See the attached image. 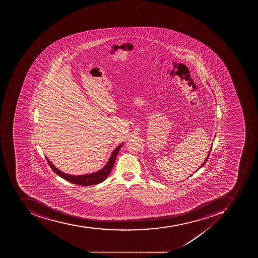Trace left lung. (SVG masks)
<instances>
[{"label": "left lung", "mask_w": 258, "mask_h": 258, "mask_svg": "<svg viewBox=\"0 0 258 258\" xmlns=\"http://www.w3.org/2000/svg\"><path fill=\"white\" fill-rule=\"evenodd\" d=\"M211 149H210L209 153H208V156H207V158H206L205 161H204V162L203 163V164H202L201 166L199 167V168H198L197 171L199 170V168H201L202 167L204 166V164H206V162H207V160H208V157H209L210 153H211ZM197 171H196V172H197Z\"/></svg>", "instance_id": "8db88e82"}]
</instances>
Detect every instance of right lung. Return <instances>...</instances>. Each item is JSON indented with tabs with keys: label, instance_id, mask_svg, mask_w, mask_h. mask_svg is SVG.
<instances>
[{
	"label": "right lung",
	"instance_id": "add662e5",
	"mask_svg": "<svg viewBox=\"0 0 258 258\" xmlns=\"http://www.w3.org/2000/svg\"><path fill=\"white\" fill-rule=\"evenodd\" d=\"M123 144H120L117 148L114 149V152H112L110 159L108 160L107 164L101 169V170L96 172V173H90V174L80 175V176H74V175H69L67 173H63L62 171L59 170L58 168H55L53 165L52 163L48 160L47 156H45L47 159V163L57 175L59 177L64 179L69 182L73 183L76 185H83V186H89V185H97L99 183L106 180L108 175L110 174L112 168L114 167V161L118 155L119 149Z\"/></svg>",
	"mask_w": 258,
	"mask_h": 258
}]
</instances>
